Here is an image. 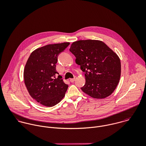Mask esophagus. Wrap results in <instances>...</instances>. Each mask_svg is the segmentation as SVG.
Returning <instances> with one entry per match:
<instances>
[{
    "label": "esophagus",
    "mask_w": 146,
    "mask_h": 146,
    "mask_svg": "<svg viewBox=\"0 0 146 146\" xmlns=\"http://www.w3.org/2000/svg\"><path fill=\"white\" fill-rule=\"evenodd\" d=\"M76 76H75V78H74V79H70V82L71 83H73L75 80V79H76Z\"/></svg>",
    "instance_id": "34e87169"
}]
</instances>
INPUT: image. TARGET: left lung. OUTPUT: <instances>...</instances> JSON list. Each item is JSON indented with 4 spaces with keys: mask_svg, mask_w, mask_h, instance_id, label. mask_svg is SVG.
<instances>
[{
    "mask_svg": "<svg viewBox=\"0 0 146 146\" xmlns=\"http://www.w3.org/2000/svg\"><path fill=\"white\" fill-rule=\"evenodd\" d=\"M70 51L75 56L76 63L85 72L82 91L97 99L110 96L121 76V62L117 54L104 42L97 40L74 42Z\"/></svg>",
    "mask_w": 146,
    "mask_h": 146,
    "instance_id": "obj_1",
    "label": "left lung"
}]
</instances>
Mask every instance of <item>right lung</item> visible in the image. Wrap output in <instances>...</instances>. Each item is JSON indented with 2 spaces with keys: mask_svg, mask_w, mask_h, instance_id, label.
Segmentation results:
<instances>
[{
  "mask_svg": "<svg viewBox=\"0 0 146 146\" xmlns=\"http://www.w3.org/2000/svg\"><path fill=\"white\" fill-rule=\"evenodd\" d=\"M70 42L49 44L34 50L29 57L23 71L24 82L31 97L46 107L58 104L65 96L68 85L56 71L58 54Z\"/></svg>",
  "mask_w": 146,
  "mask_h": 146,
  "instance_id": "right-lung-1",
  "label": "right lung"
}]
</instances>
